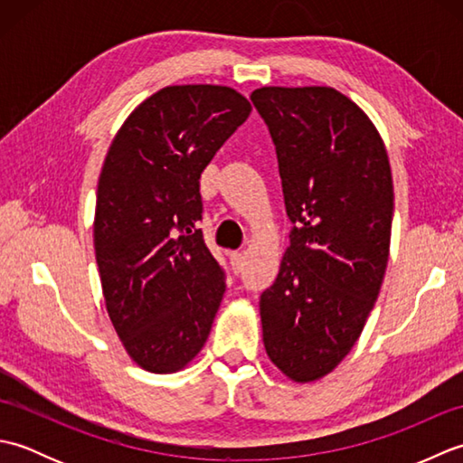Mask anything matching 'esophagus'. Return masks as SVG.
Here are the masks:
<instances>
[{"instance_id":"esophagus-1","label":"esophagus","mask_w":463,"mask_h":463,"mask_svg":"<svg viewBox=\"0 0 463 463\" xmlns=\"http://www.w3.org/2000/svg\"><path fill=\"white\" fill-rule=\"evenodd\" d=\"M231 264H232V270L234 272H242L244 270V264H247V254L244 252H231Z\"/></svg>"}]
</instances>
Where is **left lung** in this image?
Masks as SVG:
<instances>
[{
	"label": "left lung",
	"instance_id": "8db88e82",
	"mask_svg": "<svg viewBox=\"0 0 463 463\" xmlns=\"http://www.w3.org/2000/svg\"><path fill=\"white\" fill-rule=\"evenodd\" d=\"M250 99L277 146L290 247L260 294L269 358L294 382L326 376L360 338L390 254L386 146L332 87H260Z\"/></svg>",
	"mask_w": 463,
	"mask_h": 463
}]
</instances>
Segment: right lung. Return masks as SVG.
Listing matches in <instances>:
<instances>
[{"instance_id":"1","label":"right lung","mask_w":463,"mask_h":463,"mask_svg":"<svg viewBox=\"0 0 463 463\" xmlns=\"http://www.w3.org/2000/svg\"><path fill=\"white\" fill-rule=\"evenodd\" d=\"M250 111L224 85L163 87L107 151L95 259L117 336L143 370H181L209 338L226 284L199 229V179Z\"/></svg>"}]
</instances>
